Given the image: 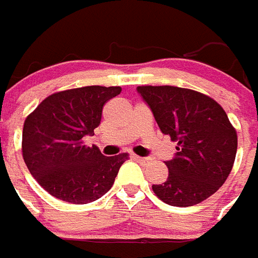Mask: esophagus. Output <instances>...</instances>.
<instances>
[{
	"mask_svg": "<svg viewBox=\"0 0 258 258\" xmlns=\"http://www.w3.org/2000/svg\"><path fill=\"white\" fill-rule=\"evenodd\" d=\"M131 157L134 158V160H137V161H142V163H146V161H148V158L146 157H141V156H137V154H133Z\"/></svg>",
	"mask_w": 258,
	"mask_h": 258,
	"instance_id": "1",
	"label": "esophagus"
}]
</instances>
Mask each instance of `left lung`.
Returning <instances> with one entry per match:
<instances>
[{
	"label": "left lung",
	"mask_w": 258,
	"mask_h": 258,
	"mask_svg": "<svg viewBox=\"0 0 258 258\" xmlns=\"http://www.w3.org/2000/svg\"><path fill=\"white\" fill-rule=\"evenodd\" d=\"M163 134L176 142V156L165 161L167 180L154 194L172 207L197 205L219 190L235 161L238 137L216 101L175 86H138Z\"/></svg>",
	"instance_id": "1"
}]
</instances>
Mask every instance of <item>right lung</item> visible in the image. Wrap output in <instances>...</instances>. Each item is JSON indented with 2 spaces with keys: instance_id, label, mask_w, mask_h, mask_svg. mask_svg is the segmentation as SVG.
Here are the masks:
<instances>
[{
  "instance_id": "1",
  "label": "right lung",
  "mask_w": 258,
  "mask_h": 258,
  "mask_svg": "<svg viewBox=\"0 0 258 258\" xmlns=\"http://www.w3.org/2000/svg\"><path fill=\"white\" fill-rule=\"evenodd\" d=\"M120 91L119 86L57 91L26 117L23 158L50 196L70 204H89L109 191L128 154L106 157L97 146H86L83 138L94 134L105 104Z\"/></svg>"
}]
</instances>
